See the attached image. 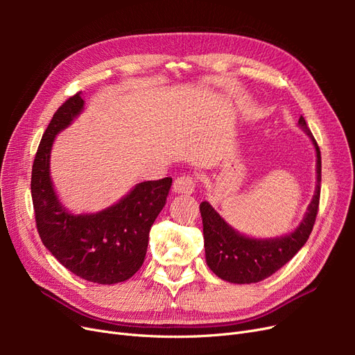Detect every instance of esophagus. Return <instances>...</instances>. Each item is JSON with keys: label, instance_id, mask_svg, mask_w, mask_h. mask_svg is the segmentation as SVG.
Returning a JSON list of instances; mask_svg holds the SVG:
<instances>
[{"label": "esophagus", "instance_id": "obj_1", "mask_svg": "<svg viewBox=\"0 0 355 355\" xmlns=\"http://www.w3.org/2000/svg\"><path fill=\"white\" fill-rule=\"evenodd\" d=\"M196 189V180L189 175L179 176L173 182V192L175 194H184V196H191Z\"/></svg>", "mask_w": 355, "mask_h": 355}]
</instances>
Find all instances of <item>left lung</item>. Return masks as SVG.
<instances>
[{
    "instance_id": "obj_1",
    "label": "left lung",
    "mask_w": 355,
    "mask_h": 355,
    "mask_svg": "<svg viewBox=\"0 0 355 355\" xmlns=\"http://www.w3.org/2000/svg\"><path fill=\"white\" fill-rule=\"evenodd\" d=\"M297 125L302 128L314 145L317 157V182L313 200L308 204L302 220L293 231L277 235V237H249V235L234 230L213 209L209 201H202L200 204L206 262L210 270L225 282L234 284H250L265 280L280 270L302 249L311 231H313L320 202L321 155L315 139L302 115L299 118Z\"/></svg>"
}]
</instances>
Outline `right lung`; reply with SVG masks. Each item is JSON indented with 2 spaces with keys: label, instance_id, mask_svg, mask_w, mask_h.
Returning <instances> with one entry per match:
<instances>
[{
  "label": "right lung",
  "instance_id": "1",
  "mask_svg": "<svg viewBox=\"0 0 355 355\" xmlns=\"http://www.w3.org/2000/svg\"><path fill=\"white\" fill-rule=\"evenodd\" d=\"M77 93L53 115L32 166L31 194L42 244L84 280L115 284L133 277L145 261L149 230L163 210L171 178L136 184L112 206L94 213L65 207L53 185L50 157L56 136L84 111Z\"/></svg>",
  "mask_w": 355,
  "mask_h": 355
}]
</instances>
